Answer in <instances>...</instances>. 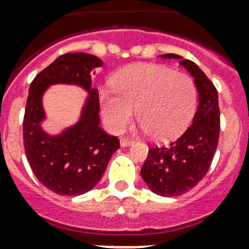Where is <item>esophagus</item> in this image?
<instances>
[{"label":"esophagus","instance_id":"obj_1","mask_svg":"<svg viewBox=\"0 0 249 249\" xmlns=\"http://www.w3.org/2000/svg\"><path fill=\"white\" fill-rule=\"evenodd\" d=\"M132 142H133V141L130 140V139H128V137H123V139H120V145L121 146H129L132 145Z\"/></svg>","mask_w":249,"mask_h":249}]
</instances>
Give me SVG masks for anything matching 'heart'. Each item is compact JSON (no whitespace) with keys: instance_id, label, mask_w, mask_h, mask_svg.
Returning a JSON list of instances; mask_svg holds the SVG:
<instances>
[{"instance_id":"b5f03b06","label":"heart","mask_w":249,"mask_h":249,"mask_svg":"<svg viewBox=\"0 0 249 249\" xmlns=\"http://www.w3.org/2000/svg\"><path fill=\"white\" fill-rule=\"evenodd\" d=\"M113 88L100 92V104L104 121L114 133L125 129L136 110L152 139L169 140L183 132L196 108L192 78L164 65L128 66L114 77Z\"/></svg>"}]
</instances>
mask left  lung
Instances as JSON below:
<instances>
[{"label": "left lung", "mask_w": 249, "mask_h": 249, "mask_svg": "<svg viewBox=\"0 0 249 249\" xmlns=\"http://www.w3.org/2000/svg\"><path fill=\"white\" fill-rule=\"evenodd\" d=\"M160 57L178 58L195 78L198 92L191 126L169 145L151 148L141 168V178L152 192L171 197L191 191L208 172L219 142L220 110L216 88L195 62L172 53Z\"/></svg>", "instance_id": "obj_1"}]
</instances>
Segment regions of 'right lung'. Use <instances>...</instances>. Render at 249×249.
<instances>
[{
	"label": "right lung",
	"instance_id": "obj_1",
	"mask_svg": "<svg viewBox=\"0 0 249 249\" xmlns=\"http://www.w3.org/2000/svg\"><path fill=\"white\" fill-rule=\"evenodd\" d=\"M103 65L88 53H66L40 71L29 88L24 116V148L37 180L52 192L77 196L90 191L103 178L110 157L120 148L114 136L100 126L98 92L92 88V71ZM54 83H73L88 92L82 117L58 135L42 129V96Z\"/></svg>",
	"mask_w": 249,
	"mask_h": 249
}]
</instances>
